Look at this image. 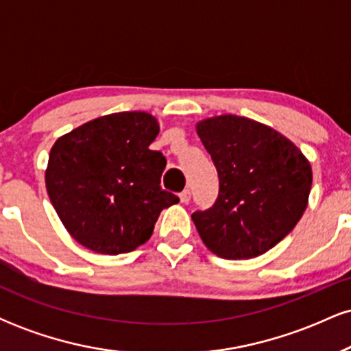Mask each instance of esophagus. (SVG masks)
Here are the masks:
<instances>
[{
    "label": "esophagus",
    "instance_id": "1",
    "mask_svg": "<svg viewBox=\"0 0 351 351\" xmlns=\"http://www.w3.org/2000/svg\"><path fill=\"white\" fill-rule=\"evenodd\" d=\"M180 199L181 203H188L189 199H191V191L189 189H184V191L180 193Z\"/></svg>",
    "mask_w": 351,
    "mask_h": 351
}]
</instances>
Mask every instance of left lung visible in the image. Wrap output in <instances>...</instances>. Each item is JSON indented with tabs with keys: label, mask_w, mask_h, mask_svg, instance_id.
<instances>
[{
	"label": "left lung",
	"mask_w": 351,
	"mask_h": 351,
	"mask_svg": "<svg viewBox=\"0 0 351 351\" xmlns=\"http://www.w3.org/2000/svg\"><path fill=\"white\" fill-rule=\"evenodd\" d=\"M217 176L211 208L191 215L204 245L224 259L267 252L304 216L312 165L280 132L247 117L215 115L196 123Z\"/></svg>",
	"instance_id": "obj_1"
}]
</instances>
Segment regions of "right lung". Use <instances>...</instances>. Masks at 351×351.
<instances>
[{"mask_svg":"<svg viewBox=\"0 0 351 351\" xmlns=\"http://www.w3.org/2000/svg\"><path fill=\"white\" fill-rule=\"evenodd\" d=\"M160 132L148 112L88 120L52 145L46 189L67 232L97 254L147 243L165 208L180 201L160 186L167 160L150 143Z\"/></svg>","mask_w":351,"mask_h":351,"instance_id":"right-lung-1","label":"right lung"}]
</instances>
